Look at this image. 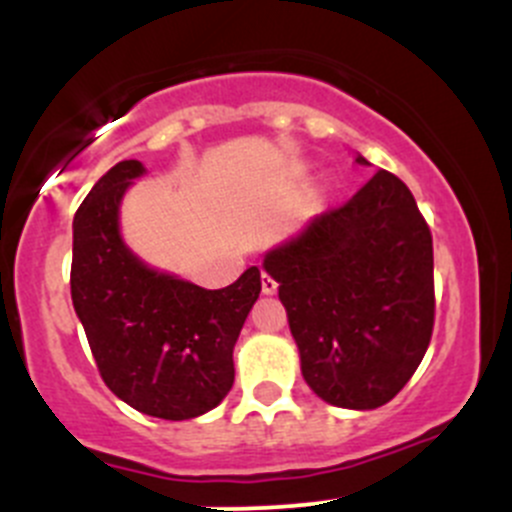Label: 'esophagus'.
I'll list each match as a JSON object with an SVG mask.
<instances>
[{"instance_id":"1","label":"esophagus","mask_w":512,"mask_h":512,"mask_svg":"<svg viewBox=\"0 0 512 512\" xmlns=\"http://www.w3.org/2000/svg\"><path fill=\"white\" fill-rule=\"evenodd\" d=\"M262 292H265V294H275L277 292V282L272 280L267 272H262Z\"/></svg>"}]
</instances>
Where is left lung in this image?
Listing matches in <instances>:
<instances>
[{
    "mask_svg": "<svg viewBox=\"0 0 512 512\" xmlns=\"http://www.w3.org/2000/svg\"><path fill=\"white\" fill-rule=\"evenodd\" d=\"M356 163L369 165L361 153ZM309 389L369 411L414 376L433 332V240L411 190L379 170L347 205L265 252Z\"/></svg>",
    "mask_w": 512,
    "mask_h": 512,
    "instance_id": "left-lung-1",
    "label": "left lung"
}]
</instances>
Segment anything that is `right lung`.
Segmentation results:
<instances>
[{
	"mask_svg": "<svg viewBox=\"0 0 512 512\" xmlns=\"http://www.w3.org/2000/svg\"><path fill=\"white\" fill-rule=\"evenodd\" d=\"M141 175V160H121L76 210L71 302L108 389L141 414L188 421L232 389V349L260 270L203 289L143 262L121 235L123 195Z\"/></svg>",
	"mask_w": 512,
	"mask_h": 512,
	"instance_id": "1",
	"label": "right lung"
}]
</instances>
